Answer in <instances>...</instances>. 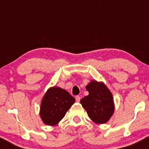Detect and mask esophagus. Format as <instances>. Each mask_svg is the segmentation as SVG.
<instances>
[{
  "label": "esophagus",
  "instance_id": "esophagus-1",
  "mask_svg": "<svg viewBox=\"0 0 149 149\" xmlns=\"http://www.w3.org/2000/svg\"><path fill=\"white\" fill-rule=\"evenodd\" d=\"M81 100V97H79V96H76V101L77 102H79Z\"/></svg>",
  "mask_w": 149,
  "mask_h": 149
}]
</instances>
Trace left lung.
I'll return each mask as SVG.
<instances>
[{
	"mask_svg": "<svg viewBox=\"0 0 149 149\" xmlns=\"http://www.w3.org/2000/svg\"><path fill=\"white\" fill-rule=\"evenodd\" d=\"M88 95L80 102L86 110L90 119L97 124L107 123L114 112L113 98L110 91L103 83L91 81L86 87Z\"/></svg>",
	"mask_w": 149,
	"mask_h": 149,
	"instance_id": "left-lung-1",
	"label": "left lung"
}]
</instances>
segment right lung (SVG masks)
<instances>
[{"instance_id": "add662e5", "label": "right lung", "mask_w": 149, "mask_h": 149, "mask_svg": "<svg viewBox=\"0 0 149 149\" xmlns=\"http://www.w3.org/2000/svg\"><path fill=\"white\" fill-rule=\"evenodd\" d=\"M74 102V97L65 90L59 87L49 88L40 107V117L43 123L47 125L58 124Z\"/></svg>"}]
</instances>
